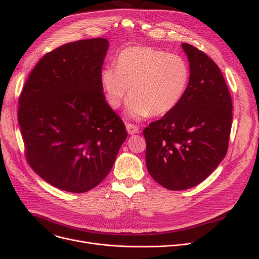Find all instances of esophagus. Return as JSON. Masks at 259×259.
I'll use <instances>...</instances> for the list:
<instances>
[{
    "label": "esophagus",
    "mask_w": 259,
    "mask_h": 259,
    "mask_svg": "<svg viewBox=\"0 0 259 259\" xmlns=\"http://www.w3.org/2000/svg\"><path fill=\"white\" fill-rule=\"evenodd\" d=\"M126 129H127V132L130 134V135H133V134H137L140 132V128L138 126H135L133 124H127L126 125Z\"/></svg>",
    "instance_id": "1"
}]
</instances>
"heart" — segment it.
I'll return each mask as SVG.
<instances>
[{
    "instance_id": "b5f03b06",
    "label": "heart",
    "mask_w": 259,
    "mask_h": 259,
    "mask_svg": "<svg viewBox=\"0 0 259 259\" xmlns=\"http://www.w3.org/2000/svg\"><path fill=\"white\" fill-rule=\"evenodd\" d=\"M106 99L119 108L129 93L127 114L133 119L170 113L184 99L190 81L187 61L178 54L148 46L121 50L116 66L107 65L101 75Z\"/></svg>"
}]
</instances>
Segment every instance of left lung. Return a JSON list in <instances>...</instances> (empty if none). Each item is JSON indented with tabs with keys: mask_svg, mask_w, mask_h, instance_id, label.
I'll use <instances>...</instances> for the list:
<instances>
[{
	"mask_svg": "<svg viewBox=\"0 0 259 259\" xmlns=\"http://www.w3.org/2000/svg\"><path fill=\"white\" fill-rule=\"evenodd\" d=\"M182 47L190 66L185 97L143 132L148 172L173 191L200 184L217 168L232 126V100L219 66L192 45Z\"/></svg>",
	"mask_w": 259,
	"mask_h": 259,
	"instance_id": "obj_1",
	"label": "left lung"
}]
</instances>
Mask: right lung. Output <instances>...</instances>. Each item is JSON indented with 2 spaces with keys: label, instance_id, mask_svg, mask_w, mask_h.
<instances>
[{
  "label": "right lung",
  "instance_id": "obj_1",
  "mask_svg": "<svg viewBox=\"0 0 259 259\" xmlns=\"http://www.w3.org/2000/svg\"><path fill=\"white\" fill-rule=\"evenodd\" d=\"M108 48L107 38L97 37L48 52L32 69L19 100L27 161L44 181L67 192L97 187L128 135L103 93Z\"/></svg>",
  "mask_w": 259,
  "mask_h": 259
}]
</instances>
